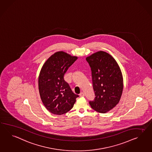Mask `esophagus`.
Listing matches in <instances>:
<instances>
[{
  "label": "esophagus",
  "instance_id": "34e87169",
  "mask_svg": "<svg viewBox=\"0 0 152 152\" xmlns=\"http://www.w3.org/2000/svg\"><path fill=\"white\" fill-rule=\"evenodd\" d=\"M79 96H81V97H82V96H84V94L82 92V93H80V94H79Z\"/></svg>",
  "mask_w": 152,
  "mask_h": 152
}]
</instances>
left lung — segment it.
Returning <instances> with one entry per match:
<instances>
[{
	"label": "left lung",
	"mask_w": 152,
	"mask_h": 152,
	"mask_svg": "<svg viewBox=\"0 0 152 152\" xmlns=\"http://www.w3.org/2000/svg\"><path fill=\"white\" fill-rule=\"evenodd\" d=\"M92 76L94 100L89 101L92 109L98 113L108 112L120 100L123 77L115 59L109 53L99 51L86 58Z\"/></svg>",
	"instance_id": "1"
}]
</instances>
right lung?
<instances>
[{
	"mask_svg": "<svg viewBox=\"0 0 152 152\" xmlns=\"http://www.w3.org/2000/svg\"><path fill=\"white\" fill-rule=\"evenodd\" d=\"M77 58L61 51L51 56L43 64L39 77V89L43 105L50 113H66L79 97L64 79L66 70Z\"/></svg>",
	"mask_w": 152,
	"mask_h": 152,
	"instance_id": "1",
	"label": "right lung"
}]
</instances>
